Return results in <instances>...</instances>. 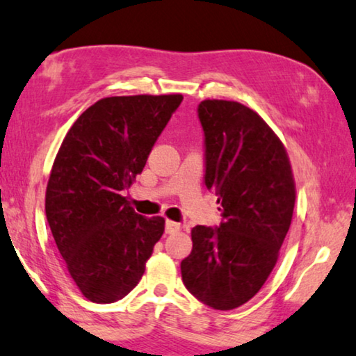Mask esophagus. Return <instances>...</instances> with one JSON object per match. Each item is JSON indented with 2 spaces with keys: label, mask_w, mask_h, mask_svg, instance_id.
<instances>
[{
  "label": "esophagus",
  "mask_w": 356,
  "mask_h": 356,
  "mask_svg": "<svg viewBox=\"0 0 356 356\" xmlns=\"http://www.w3.org/2000/svg\"><path fill=\"white\" fill-rule=\"evenodd\" d=\"M179 229H181V225H179V223L172 222V220L165 222V233L167 234H175V233H178Z\"/></svg>",
  "instance_id": "obj_1"
}]
</instances>
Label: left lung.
Segmentation results:
<instances>
[{"instance_id": "1", "label": "left lung", "mask_w": 356, "mask_h": 356, "mask_svg": "<svg viewBox=\"0 0 356 356\" xmlns=\"http://www.w3.org/2000/svg\"><path fill=\"white\" fill-rule=\"evenodd\" d=\"M204 184L220 203L219 227L192 228L183 283L214 309H234L263 288L277 264L296 204L294 175L282 140L238 102L198 104Z\"/></svg>"}]
</instances>
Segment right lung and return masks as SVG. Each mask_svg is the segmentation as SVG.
Masks as SVG:
<instances>
[{"mask_svg": "<svg viewBox=\"0 0 356 356\" xmlns=\"http://www.w3.org/2000/svg\"><path fill=\"white\" fill-rule=\"evenodd\" d=\"M183 95L98 99L73 123L49 175L45 213L67 270L86 298L114 303L136 288L164 233L123 192L139 175Z\"/></svg>", "mask_w": 356, "mask_h": 356, "instance_id": "add662e5", "label": "right lung"}]
</instances>
